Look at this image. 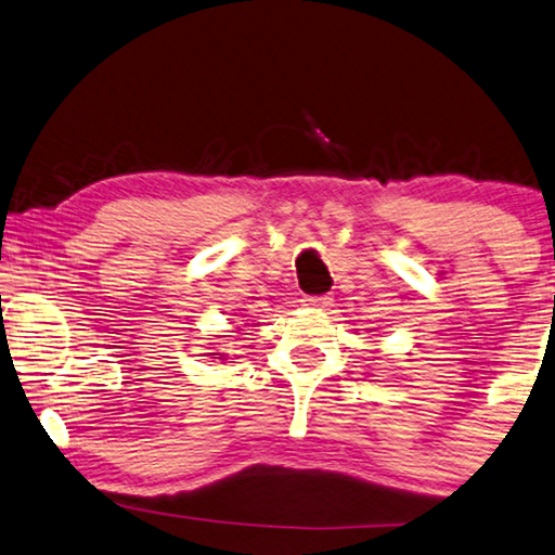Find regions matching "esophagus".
Wrapping results in <instances>:
<instances>
[{
  "mask_svg": "<svg viewBox=\"0 0 555 555\" xmlns=\"http://www.w3.org/2000/svg\"><path fill=\"white\" fill-rule=\"evenodd\" d=\"M304 306H311V309L317 311H328L331 306H334V299L331 296H304Z\"/></svg>",
  "mask_w": 555,
  "mask_h": 555,
  "instance_id": "esophagus-1",
  "label": "esophagus"
}]
</instances>
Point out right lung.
Segmentation results:
<instances>
[{
  "label": "right lung",
  "mask_w": 555,
  "mask_h": 555,
  "mask_svg": "<svg viewBox=\"0 0 555 555\" xmlns=\"http://www.w3.org/2000/svg\"><path fill=\"white\" fill-rule=\"evenodd\" d=\"M211 359H219V361H227V353H221V351H214V353H209Z\"/></svg>",
  "instance_id": "1"
}]
</instances>
